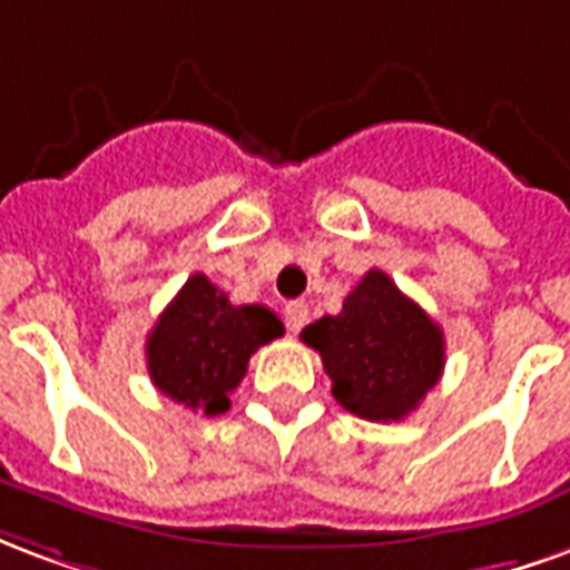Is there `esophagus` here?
Returning a JSON list of instances; mask_svg holds the SVG:
<instances>
[{"mask_svg": "<svg viewBox=\"0 0 570 570\" xmlns=\"http://www.w3.org/2000/svg\"><path fill=\"white\" fill-rule=\"evenodd\" d=\"M284 321L289 333H298L308 323V305L305 302H289L284 308Z\"/></svg>", "mask_w": 570, "mask_h": 570, "instance_id": "esophagus-1", "label": "esophagus"}]
</instances>
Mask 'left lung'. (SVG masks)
Returning <instances> with one entry per match:
<instances>
[{
	"label": "left lung",
	"mask_w": 570,
	"mask_h": 570,
	"mask_svg": "<svg viewBox=\"0 0 570 570\" xmlns=\"http://www.w3.org/2000/svg\"><path fill=\"white\" fill-rule=\"evenodd\" d=\"M323 360L333 396L366 421H403L445 366V338L421 305L379 268L366 272L338 314L302 330Z\"/></svg>",
	"instance_id": "1"
}]
</instances>
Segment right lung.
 Masks as SVG:
<instances>
[{"label": "right lung", "mask_w": 570, "mask_h": 570, "mask_svg": "<svg viewBox=\"0 0 570 570\" xmlns=\"http://www.w3.org/2000/svg\"><path fill=\"white\" fill-rule=\"evenodd\" d=\"M284 335L265 305H232L204 274H191L146 338L151 384L174 403L223 415L249 357Z\"/></svg>", "instance_id": "add662e5"}]
</instances>
